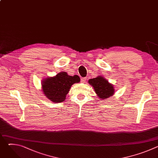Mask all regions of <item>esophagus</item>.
I'll return each mask as SVG.
<instances>
[{
    "mask_svg": "<svg viewBox=\"0 0 158 158\" xmlns=\"http://www.w3.org/2000/svg\"><path fill=\"white\" fill-rule=\"evenodd\" d=\"M86 77H82V78H81V82H82V83H85V81H86Z\"/></svg>",
    "mask_w": 158,
    "mask_h": 158,
    "instance_id": "1",
    "label": "esophagus"
}]
</instances>
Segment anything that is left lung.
Instances as JSON below:
<instances>
[{
  "mask_svg": "<svg viewBox=\"0 0 158 158\" xmlns=\"http://www.w3.org/2000/svg\"><path fill=\"white\" fill-rule=\"evenodd\" d=\"M88 83L93 87L95 93L101 101L107 99L115 93L113 84L109 82L102 76H98L97 77L89 79Z\"/></svg>",
  "mask_w": 158,
  "mask_h": 158,
  "instance_id": "left-lung-1",
  "label": "left lung"
}]
</instances>
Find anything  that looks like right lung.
Segmentation results:
<instances>
[{"mask_svg": "<svg viewBox=\"0 0 158 158\" xmlns=\"http://www.w3.org/2000/svg\"><path fill=\"white\" fill-rule=\"evenodd\" d=\"M80 81L77 75L71 76L66 72H61L55 76L44 79L41 83L42 90L45 96L51 101L62 102L65 101L71 86Z\"/></svg>", "mask_w": 158, "mask_h": 158, "instance_id": "1", "label": "right lung"}]
</instances>
